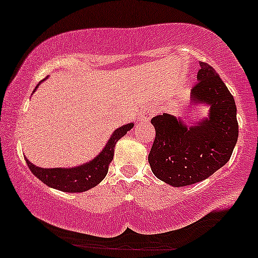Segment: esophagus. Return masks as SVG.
Returning <instances> with one entry per match:
<instances>
[{"label":"esophagus","instance_id":"obj_1","mask_svg":"<svg viewBox=\"0 0 258 258\" xmlns=\"http://www.w3.org/2000/svg\"><path fill=\"white\" fill-rule=\"evenodd\" d=\"M141 120H142V121H148V117L146 116V115H142Z\"/></svg>","mask_w":258,"mask_h":258}]
</instances>
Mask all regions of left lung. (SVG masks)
Wrapping results in <instances>:
<instances>
[{
	"mask_svg": "<svg viewBox=\"0 0 258 258\" xmlns=\"http://www.w3.org/2000/svg\"><path fill=\"white\" fill-rule=\"evenodd\" d=\"M198 84L191 90L195 105H207V117L186 123L164 112L153 117L155 139L148 161L153 173L172 186L206 179L229 161L238 141L239 126L233 96L220 75L200 63Z\"/></svg>",
	"mask_w": 258,
	"mask_h": 258,
	"instance_id": "1",
	"label": "left lung"
}]
</instances>
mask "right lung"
I'll list each match as a JSON object with an SVG mask.
<instances>
[{
	"instance_id": "right-lung-1",
	"label": "right lung",
	"mask_w": 258,
	"mask_h": 258,
	"mask_svg": "<svg viewBox=\"0 0 258 258\" xmlns=\"http://www.w3.org/2000/svg\"><path fill=\"white\" fill-rule=\"evenodd\" d=\"M38 85L36 86V88L38 87ZM36 88H35L34 92L36 91ZM133 126H135V123L131 122L115 130L114 133L110 136V138H109L108 143L103 148L102 152L93 160L86 162V164L79 165V166L68 168H43L31 164L26 158L25 161L32 174H35L41 182H43L44 184L51 186V188L67 191V193H82V191H87L91 188H94L97 184H99L105 178L106 173H108L109 164H110L112 156H114L115 144Z\"/></svg>"
}]
</instances>
